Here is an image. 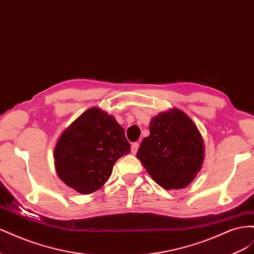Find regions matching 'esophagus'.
<instances>
[{"instance_id":"obj_1","label":"esophagus","mask_w":254,"mask_h":254,"mask_svg":"<svg viewBox=\"0 0 254 254\" xmlns=\"http://www.w3.org/2000/svg\"><path fill=\"white\" fill-rule=\"evenodd\" d=\"M139 147H140V144L139 143H133L131 145V153H132V155H135V153L137 152V150H139Z\"/></svg>"}]
</instances>
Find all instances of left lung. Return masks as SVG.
Masks as SVG:
<instances>
[{"instance_id": "obj_1", "label": "left lung", "mask_w": 254, "mask_h": 254, "mask_svg": "<svg viewBox=\"0 0 254 254\" xmlns=\"http://www.w3.org/2000/svg\"><path fill=\"white\" fill-rule=\"evenodd\" d=\"M149 131L136 153L146 172L165 190L188 187L204 159L203 137L193 120L173 108L151 119Z\"/></svg>"}]
</instances>
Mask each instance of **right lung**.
<instances>
[{
    "mask_svg": "<svg viewBox=\"0 0 254 254\" xmlns=\"http://www.w3.org/2000/svg\"><path fill=\"white\" fill-rule=\"evenodd\" d=\"M130 151L125 131L113 115L93 107L61 133L54 164L61 181L88 195L104 187L117 161Z\"/></svg>",
    "mask_w": 254,
    "mask_h": 254,
    "instance_id": "add662e5",
    "label": "right lung"
}]
</instances>
